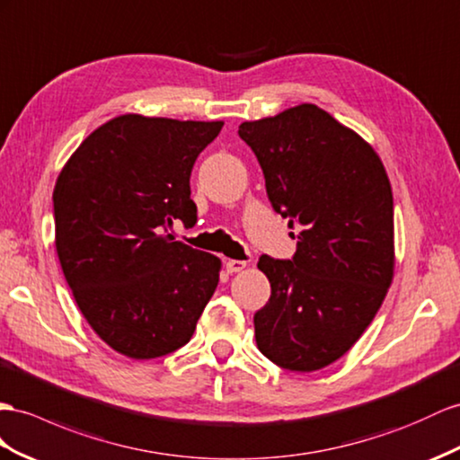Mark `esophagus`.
Here are the masks:
<instances>
[{"mask_svg": "<svg viewBox=\"0 0 460 460\" xmlns=\"http://www.w3.org/2000/svg\"><path fill=\"white\" fill-rule=\"evenodd\" d=\"M246 266L244 261H226V270L229 274H234V272H241V270Z\"/></svg>", "mask_w": 460, "mask_h": 460, "instance_id": "34e87169", "label": "esophagus"}]
</instances>
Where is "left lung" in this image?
<instances>
[{"label": "left lung", "instance_id": "1", "mask_svg": "<svg viewBox=\"0 0 460 460\" xmlns=\"http://www.w3.org/2000/svg\"><path fill=\"white\" fill-rule=\"evenodd\" d=\"M239 136L272 208L301 229L291 261H258L272 288L254 314L258 349L289 371L323 369L358 342L391 288V182L367 141L316 104L243 122Z\"/></svg>", "mask_w": 460, "mask_h": 460}]
</instances>
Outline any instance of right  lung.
Wrapping results in <instances>:
<instances>
[{
    "label": "right lung",
    "instance_id": "1",
    "mask_svg": "<svg viewBox=\"0 0 460 460\" xmlns=\"http://www.w3.org/2000/svg\"><path fill=\"white\" fill-rule=\"evenodd\" d=\"M223 122L116 116L87 136L54 188L56 251L97 336L132 359L182 348L221 261L172 234L196 223L190 172Z\"/></svg>",
    "mask_w": 460,
    "mask_h": 460
}]
</instances>
